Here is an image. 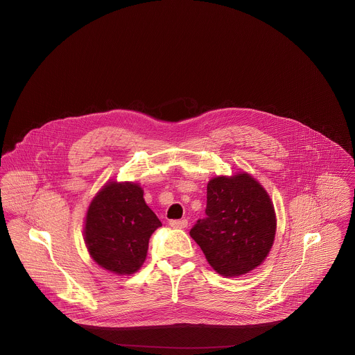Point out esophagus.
I'll use <instances>...</instances> for the list:
<instances>
[{
    "mask_svg": "<svg viewBox=\"0 0 355 355\" xmlns=\"http://www.w3.org/2000/svg\"><path fill=\"white\" fill-rule=\"evenodd\" d=\"M170 225L173 227H180V229H184L188 226V220L187 219H171L170 220Z\"/></svg>",
    "mask_w": 355,
    "mask_h": 355,
    "instance_id": "obj_1",
    "label": "esophagus"
}]
</instances>
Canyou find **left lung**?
I'll use <instances>...</instances> for the list:
<instances>
[{"instance_id":"1","label":"left lung","mask_w":355,"mask_h":355,"mask_svg":"<svg viewBox=\"0 0 355 355\" xmlns=\"http://www.w3.org/2000/svg\"><path fill=\"white\" fill-rule=\"evenodd\" d=\"M206 215L191 236L216 273L241 276L265 261L275 241L276 214L268 192L251 175L213 178Z\"/></svg>"}]
</instances>
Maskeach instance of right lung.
Returning a JSON list of instances; mask_svg holds the SVG:
<instances>
[{
	"label": "right lung",
	"mask_w": 355,
	"mask_h": 355,
	"mask_svg": "<svg viewBox=\"0 0 355 355\" xmlns=\"http://www.w3.org/2000/svg\"><path fill=\"white\" fill-rule=\"evenodd\" d=\"M162 222L146 206L141 187L108 182L92 200L85 220V243L93 261L116 275L141 268L150 234Z\"/></svg>",
	"instance_id": "1"
}]
</instances>
